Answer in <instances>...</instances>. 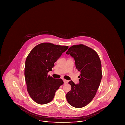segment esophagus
<instances>
[{
  "label": "esophagus",
  "instance_id": "1",
  "mask_svg": "<svg viewBox=\"0 0 125 125\" xmlns=\"http://www.w3.org/2000/svg\"><path fill=\"white\" fill-rule=\"evenodd\" d=\"M63 81L64 83H68V81H67V80H65V79H63Z\"/></svg>",
  "mask_w": 125,
  "mask_h": 125
}]
</instances>
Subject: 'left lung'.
Listing matches in <instances>:
<instances>
[{
  "label": "left lung",
  "mask_w": 125,
  "mask_h": 125,
  "mask_svg": "<svg viewBox=\"0 0 125 125\" xmlns=\"http://www.w3.org/2000/svg\"><path fill=\"white\" fill-rule=\"evenodd\" d=\"M75 60V66L81 73L79 83L71 81V89L66 94L68 103L75 108H82L95 97L102 77L101 61L95 51L83 44L73 45L66 52Z\"/></svg>",
  "instance_id": "obj_1"
}]
</instances>
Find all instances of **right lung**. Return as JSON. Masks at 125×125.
<instances>
[{
	"label": "right lung",
	"instance_id": "obj_1",
	"mask_svg": "<svg viewBox=\"0 0 125 125\" xmlns=\"http://www.w3.org/2000/svg\"><path fill=\"white\" fill-rule=\"evenodd\" d=\"M68 48V46L43 42L34 48L27 56L25 78L28 92L36 103L44 104L51 102L56 90L63 84L61 79H54L48 75V73Z\"/></svg>",
	"mask_w": 125,
	"mask_h": 125
}]
</instances>
